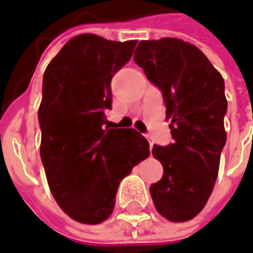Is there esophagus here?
<instances>
[{
    "label": "esophagus",
    "instance_id": "34e87169",
    "mask_svg": "<svg viewBox=\"0 0 253 253\" xmlns=\"http://www.w3.org/2000/svg\"><path fill=\"white\" fill-rule=\"evenodd\" d=\"M147 139H149L150 149H153V146H154V140H153V139H151V136H147Z\"/></svg>",
    "mask_w": 253,
    "mask_h": 253
}]
</instances>
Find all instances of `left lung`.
I'll list each match as a JSON object with an SVG mask.
<instances>
[{
	"mask_svg": "<svg viewBox=\"0 0 253 253\" xmlns=\"http://www.w3.org/2000/svg\"><path fill=\"white\" fill-rule=\"evenodd\" d=\"M133 60L163 92L173 137L167 147L153 146L164 175L150 194L161 216L187 222L203 211L219 172L227 137L224 81L196 45L179 38L140 41Z\"/></svg>",
	"mask_w": 253,
	"mask_h": 253,
	"instance_id": "8db88e82",
	"label": "left lung"
}]
</instances>
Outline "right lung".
Here are the masks:
<instances>
[{"label": "right lung", "instance_id": "1", "mask_svg": "<svg viewBox=\"0 0 253 253\" xmlns=\"http://www.w3.org/2000/svg\"><path fill=\"white\" fill-rule=\"evenodd\" d=\"M132 41L73 37L43 73L40 154L50 193L66 215L99 224L113 213L118 184L150 156L136 129L110 128L111 78L132 57Z\"/></svg>", "mask_w": 253, "mask_h": 253}]
</instances>
